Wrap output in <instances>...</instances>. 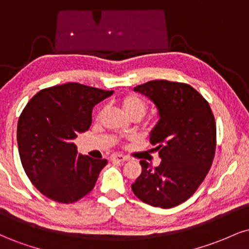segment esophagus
I'll list each match as a JSON object with an SVG mask.
<instances>
[{
  "label": "esophagus",
  "mask_w": 249,
  "mask_h": 249,
  "mask_svg": "<svg viewBox=\"0 0 249 249\" xmlns=\"http://www.w3.org/2000/svg\"><path fill=\"white\" fill-rule=\"evenodd\" d=\"M128 159H130L128 157L122 156V154H113V156H111L110 160L111 161H127Z\"/></svg>",
  "instance_id": "esophagus-1"
}]
</instances>
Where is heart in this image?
<instances>
[{
  "instance_id": "1",
  "label": "heart",
  "mask_w": 249,
  "mask_h": 249,
  "mask_svg": "<svg viewBox=\"0 0 249 249\" xmlns=\"http://www.w3.org/2000/svg\"><path fill=\"white\" fill-rule=\"evenodd\" d=\"M121 103L122 107H124L125 112H126L131 118L141 119L142 117L146 113L148 107L147 99L145 98V97L134 92H128L126 95L123 96Z\"/></svg>"
}]
</instances>
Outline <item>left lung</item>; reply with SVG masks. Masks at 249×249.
<instances>
[{
	"instance_id": "obj_1",
	"label": "left lung",
	"mask_w": 249,
	"mask_h": 249,
	"mask_svg": "<svg viewBox=\"0 0 249 249\" xmlns=\"http://www.w3.org/2000/svg\"><path fill=\"white\" fill-rule=\"evenodd\" d=\"M153 101L158 124L150 142L161 158L152 167L141 160L142 174L132 184L134 196L154 207L172 208L196 193L215 154L216 126L210 104L186 83L150 81L134 88Z\"/></svg>"
}]
</instances>
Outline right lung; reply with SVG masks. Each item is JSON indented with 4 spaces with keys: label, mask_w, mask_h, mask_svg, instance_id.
I'll use <instances>...</instances> for the list:
<instances>
[{
    "label": "right lung",
    "mask_w": 249,
    "mask_h": 249,
    "mask_svg": "<svg viewBox=\"0 0 249 249\" xmlns=\"http://www.w3.org/2000/svg\"><path fill=\"white\" fill-rule=\"evenodd\" d=\"M113 91L79 83L43 89L28 102L17 124L19 158L43 196L72 204L92 191L107 159L77 152L73 139L92 122V108Z\"/></svg>",
    "instance_id": "right-lung-1"
}]
</instances>
